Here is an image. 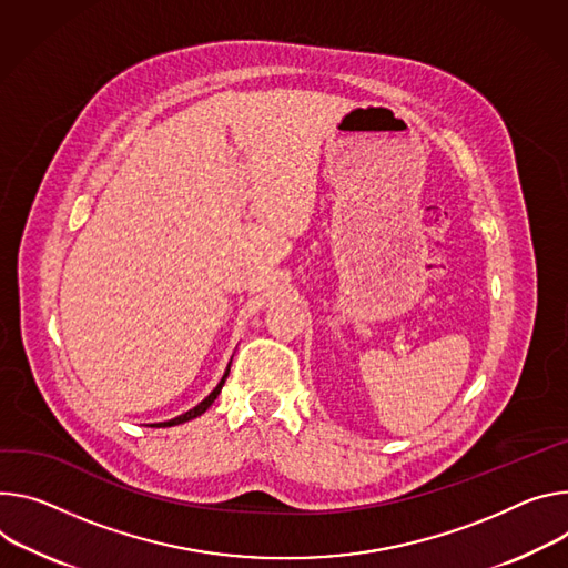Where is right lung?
Returning a JSON list of instances; mask_svg holds the SVG:
<instances>
[{
    "label": "right lung",
    "instance_id": "obj_1",
    "mask_svg": "<svg viewBox=\"0 0 568 568\" xmlns=\"http://www.w3.org/2000/svg\"><path fill=\"white\" fill-rule=\"evenodd\" d=\"M229 372H231V363H229V367H226V372H224V376H222V381L217 383V387L205 396L199 405H194L192 409H187L185 415H179V417H174V419H170V422H163V424H151V428H170V426H179V424H185V422H190V419H196L199 415H203L205 409H209L213 403H215V398L220 396V392H222V387H224V383H226V378H229Z\"/></svg>",
    "mask_w": 568,
    "mask_h": 568
}]
</instances>
